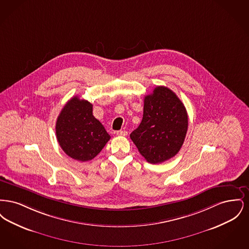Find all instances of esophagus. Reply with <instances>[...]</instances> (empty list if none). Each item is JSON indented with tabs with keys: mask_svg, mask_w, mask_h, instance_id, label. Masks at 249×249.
<instances>
[{
	"mask_svg": "<svg viewBox=\"0 0 249 249\" xmlns=\"http://www.w3.org/2000/svg\"><path fill=\"white\" fill-rule=\"evenodd\" d=\"M117 134L119 136H127L128 135V131L127 130H119V131H117Z\"/></svg>",
	"mask_w": 249,
	"mask_h": 249,
	"instance_id": "esophagus-1",
	"label": "esophagus"
}]
</instances>
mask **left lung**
I'll return each instance as SVG.
<instances>
[{"label": "left lung", "mask_w": 249, "mask_h": 249, "mask_svg": "<svg viewBox=\"0 0 249 249\" xmlns=\"http://www.w3.org/2000/svg\"><path fill=\"white\" fill-rule=\"evenodd\" d=\"M188 125L183 103L170 89L159 86L144 97L142 121L130 137L146 161L161 163L179 152Z\"/></svg>", "instance_id": "obj_1"}]
</instances>
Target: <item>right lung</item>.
<instances>
[{
	"label": "right lung",
	"mask_w": 249,
	"mask_h": 249,
	"mask_svg": "<svg viewBox=\"0 0 249 249\" xmlns=\"http://www.w3.org/2000/svg\"><path fill=\"white\" fill-rule=\"evenodd\" d=\"M56 134L62 150L79 161L94 159L110 140L105 127L92 114V105L77 96L60 111Z\"/></svg>",
	"instance_id": "right-lung-1"
}]
</instances>
